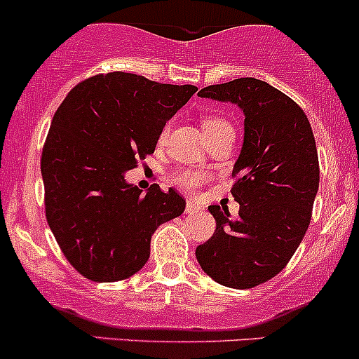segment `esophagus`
Masks as SVG:
<instances>
[{
	"instance_id": "obj_1",
	"label": "esophagus",
	"mask_w": 359,
	"mask_h": 359,
	"mask_svg": "<svg viewBox=\"0 0 359 359\" xmlns=\"http://www.w3.org/2000/svg\"><path fill=\"white\" fill-rule=\"evenodd\" d=\"M200 206L196 205V203H193V201H187V205H186V213L187 215H193V213H198L200 212Z\"/></svg>"
}]
</instances>
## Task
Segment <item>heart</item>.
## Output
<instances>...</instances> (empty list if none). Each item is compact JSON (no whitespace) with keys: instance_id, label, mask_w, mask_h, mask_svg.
I'll return each instance as SVG.
<instances>
[{"instance_id":"1","label":"heart","mask_w":359,"mask_h":359,"mask_svg":"<svg viewBox=\"0 0 359 359\" xmlns=\"http://www.w3.org/2000/svg\"><path fill=\"white\" fill-rule=\"evenodd\" d=\"M226 125H229V123H227L226 119L219 118V116H206V118L203 119V128H205L206 135L212 132H215V130L220 128V126H226ZM166 133H168V126H165V130H163L161 139H165ZM206 179H208V173H206L205 170L187 168V170H180V172L177 173L175 184L177 186L182 187V189L193 191L194 187L200 186V184L205 182Z\"/></svg>"}]
</instances>
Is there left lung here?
<instances>
[{
    "label": "left lung",
    "mask_w": 359,
    "mask_h": 359,
    "mask_svg": "<svg viewBox=\"0 0 359 359\" xmlns=\"http://www.w3.org/2000/svg\"><path fill=\"white\" fill-rule=\"evenodd\" d=\"M198 95L236 104L245 137L231 189L240 213L233 219L226 206H208L217 229L196 259L224 287H257L283 271L309 227L320 187L313 130L299 104L260 79L210 85Z\"/></svg>",
    "instance_id": "left-lung-1"
}]
</instances>
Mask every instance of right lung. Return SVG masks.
<instances>
[{"instance_id":"obj_1","label":"right lung","mask_w":359,"mask_h":359,"mask_svg":"<svg viewBox=\"0 0 359 359\" xmlns=\"http://www.w3.org/2000/svg\"><path fill=\"white\" fill-rule=\"evenodd\" d=\"M196 90L116 71L76 85L57 109L41 154L46 220L88 280L111 283L142 269L154 231L186 208L172 187L142 193L125 175L154 153L166 121Z\"/></svg>"}]
</instances>
